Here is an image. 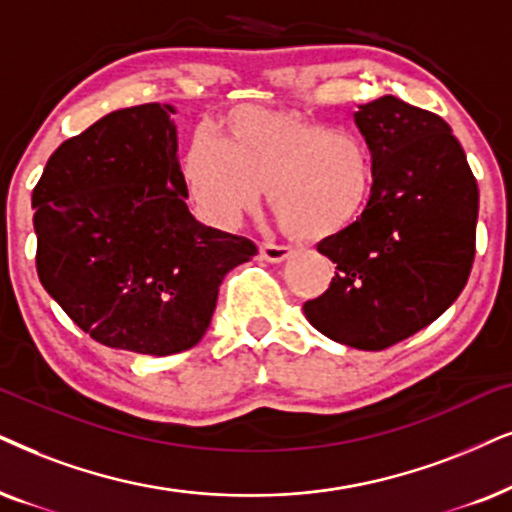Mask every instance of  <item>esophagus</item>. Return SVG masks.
<instances>
[{"instance_id":"34e87169","label":"esophagus","mask_w":512,"mask_h":512,"mask_svg":"<svg viewBox=\"0 0 512 512\" xmlns=\"http://www.w3.org/2000/svg\"><path fill=\"white\" fill-rule=\"evenodd\" d=\"M260 255L262 260L267 262H283L293 255V248H288V245H278V243H262Z\"/></svg>"}]
</instances>
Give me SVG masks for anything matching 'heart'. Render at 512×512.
<instances>
[{"label":"heart","instance_id":"b5f03b06","mask_svg":"<svg viewBox=\"0 0 512 512\" xmlns=\"http://www.w3.org/2000/svg\"><path fill=\"white\" fill-rule=\"evenodd\" d=\"M217 145L198 137L181 160V181L196 208L231 226L260 205L283 234L321 241L364 215L375 191V153L352 129L283 108H236L217 127Z\"/></svg>","mask_w":512,"mask_h":512}]
</instances>
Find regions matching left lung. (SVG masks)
Wrapping results in <instances>:
<instances>
[{
	"mask_svg": "<svg viewBox=\"0 0 512 512\" xmlns=\"http://www.w3.org/2000/svg\"><path fill=\"white\" fill-rule=\"evenodd\" d=\"M354 120L375 153V191L357 222L319 243L338 267L326 293L302 309L326 338L380 352L430 326L461 295L480 191L439 115L380 96Z\"/></svg>",
	"mask_w": 512,
	"mask_h": 512,
	"instance_id": "8db88e82",
	"label": "left lung"
}]
</instances>
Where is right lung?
I'll return each mask as SVG.
<instances>
[{
  "label": "right lung",
  "instance_id": "add662e5",
  "mask_svg": "<svg viewBox=\"0 0 512 512\" xmlns=\"http://www.w3.org/2000/svg\"><path fill=\"white\" fill-rule=\"evenodd\" d=\"M172 113H108L51 153L32 191L44 290L89 338L153 357L196 345L222 278L257 255L186 208Z\"/></svg>",
  "mask_w": 512,
  "mask_h": 512
}]
</instances>
